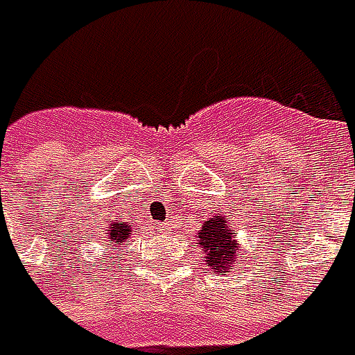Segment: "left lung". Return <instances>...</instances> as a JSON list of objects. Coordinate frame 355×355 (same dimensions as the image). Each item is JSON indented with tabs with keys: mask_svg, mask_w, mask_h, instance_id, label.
Here are the masks:
<instances>
[{
	"mask_svg": "<svg viewBox=\"0 0 355 355\" xmlns=\"http://www.w3.org/2000/svg\"><path fill=\"white\" fill-rule=\"evenodd\" d=\"M230 218L226 216H214L209 218L201 230H199V241L197 247L205 250L207 265L218 271H230V265L236 257V241H234V230L230 226Z\"/></svg>",
	"mask_w": 355,
	"mask_h": 355,
	"instance_id": "obj_1",
	"label": "left lung"
}]
</instances>
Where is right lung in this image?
Masks as SVG:
<instances>
[{
  "label": "right lung",
  "instance_id": "1",
  "mask_svg": "<svg viewBox=\"0 0 355 355\" xmlns=\"http://www.w3.org/2000/svg\"><path fill=\"white\" fill-rule=\"evenodd\" d=\"M129 234H131V228H129V224H119V222H112V224H110V228H108L107 239L110 245H123V243L129 239Z\"/></svg>",
  "mask_w": 355,
  "mask_h": 355
}]
</instances>
